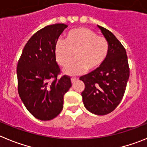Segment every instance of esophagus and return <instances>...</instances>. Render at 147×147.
<instances>
[{"label": "esophagus", "mask_w": 147, "mask_h": 147, "mask_svg": "<svg viewBox=\"0 0 147 147\" xmlns=\"http://www.w3.org/2000/svg\"><path fill=\"white\" fill-rule=\"evenodd\" d=\"M78 79V78H71V82H72V83H75V82Z\"/></svg>", "instance_id": "esophagus-1"}]
</instances>
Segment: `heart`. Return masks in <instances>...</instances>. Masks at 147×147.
Segmentation results:
<instances>
[{
  "instance_id": "1",
  "label": "heart",
  "mask_w": 147,
  "mask_h": 147,
  "mask_svg": "<svg viewBox=\"0 0 147 147\" xmlns=\"http://www.w3.org/2000/svg\"><path fill=\"white\" fill-rule=\"evenodd\" d=\"M109 45L106 38L98 36L93 30L86 27L73 29L66 34L65 40L59 39L55 44L54 54L57 63L64 67L67 75H76L98 69L107 59Z\"/></svg>"
}]
</instances>
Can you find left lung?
Instances as JSON below:
<instances>
[{
  "mask_svg": "<svg viewBox=\"0 0 147 147\" xmlns=\"http://www.w3.org/2000/svg\"><path fill=\"white\" fill-rule=\"evenodd\" d=\"M109 45L107 59L102 66L80 77L84 83L82 92L86 109L97 115L112 112L125 94L130 75L126 51L117 38L105 27L98 25Z\"/></svg>",
  "mask_w": 147,
  "mask_h": 147,
  "instance_id": "1",
  "label": "left lung"
}]
</instances>
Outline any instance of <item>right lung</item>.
I'll return each instance as SVG.
<instances>
[{
  "label": "right lung",
  "mask_w": 147,
  "mask_h": 147,
  "mask_svg": "<svg viewBox=\"0 0 147 147\" xmlns=\"http://www.w3.org/2000/svg\"><path fill=\"white\" fill-rule=\"evenodd\" d=\"M67 25H48L35 32L26 43L18 61V92L27 110L35 118L50 120L63 109L64 96L72 86L70 78L57 75L55 44Z\"/></svg>",
  "instance_id": "1"
}]
</instances>
